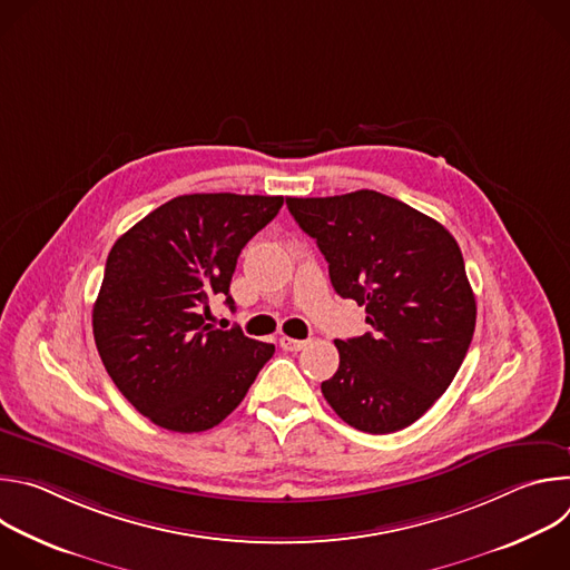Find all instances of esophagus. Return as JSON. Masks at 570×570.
<instances>
[{
  "instance_id": "obj_1",
  "label": "esophagus",
  "mask_w": 570,
  "mask_h": 570,
  "mask_svg": "<svg viewBox=\"0 0 570 570\" xmlns=\"http://www.w3.org/2000/svg\"><path fill=\"white\" fill-rule=\"evenodd\" d=\"M279 345H282V350H286V352H299V350L306 347V341H297V338L282 336V338H279Z\"/></svg>"
}]
</instances>
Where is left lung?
<instances>
[{"label":"left lung","mask_w":570,"mask_h":570,"mask_svg":"<svg viewBox=\"0 0 570 570\" xmlns=\"http://www.w3.org/2000/svg\"><path fill=\"white\" fill-rule=\"evenodd\" d=\"M315 238L341 297L365 306L372 332L336 341L341 365L322 394L363 433L417 422L458 374L475 330V297L451 232L372 189L286 198Z\"/></svg>","instance_id":"8db88e82"}]
</instances>
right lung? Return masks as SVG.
<instances>
[{"instance_id":"1","label":"right lung","mask_w":570,"mask_h":570,"mask_svg":"<svg viewBox=\"0 0 570 570\" xmlns=\"http://www.w3.org/2000/svg\"><path fill=\"white\" fill-rule=\"evenodd\" d=\"M282 205V196H178L117 238L92 311L95 343L119 392L153 424L214 429L275 354L207 320L214 295L234 308L236 259Z\"/></svg>"}]
</instances>
